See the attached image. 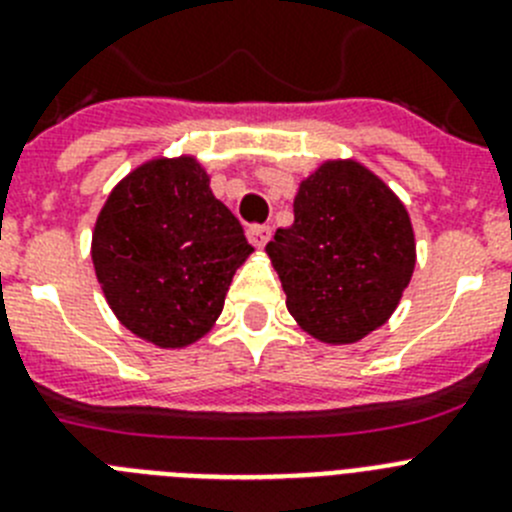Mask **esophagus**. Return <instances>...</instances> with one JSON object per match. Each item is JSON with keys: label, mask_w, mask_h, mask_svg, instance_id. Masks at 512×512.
I'll list each match as a JSON object with an SVG mask.
<instances>
[{"label": "esophagus", "mask_w": 512, "mask_h": 512, "mask_svg": "<svg viewBox=\"0 0 512 512\" xmlns=\"http://www.w3.org/2000/svg\"><path fill=\"white\" fill-rule=\"evenodd\" d=\"M269 238H271L269 225H251V228H248V241H251L256 248H264L266 243H269Z\"/></svg>", "instance_id": "1"}]
</instances>
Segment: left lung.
Here are the masks:
<instances>
[{
  "mask_svg": "<svg viewBox=\"0 0 512 512\" xmlns=\"http://www.w3.org/2000/svg\"><path fill=\"white\" fill-rule=\"evenodd\" d=\"M287 310L325 343H354L390 318L415 266L410 217L372 171L323 164L302 182L295 223L266 243Z\"/></svg>",
  "mask_w": 512,
  "mask_h": 512,
  "instance_id": "obj_1",
  "label": "left lung"
}]
</instances>
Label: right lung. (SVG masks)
I'll return each mask as SVG.
<instances>
[{
	"mask_svg": "<svg viewBox=\"0 0 512 512\" xmlns=\"http://www.w3.org/2000/svg\"><path fill=\"white\" fill-rule=\"evenodd\" d=\"M251 251L238 217L187 156L158 158L122 179L92 238L97 279L120 323L161 348L205 336Z\"/></svg>",
	"mask_w": 512,
	"mask_h": 512,
	"instance_id": "obj_1",
	"label": "right lung"
}]
</instances>
